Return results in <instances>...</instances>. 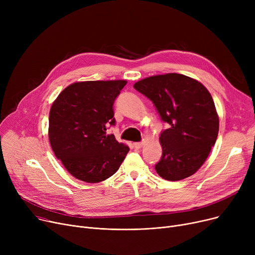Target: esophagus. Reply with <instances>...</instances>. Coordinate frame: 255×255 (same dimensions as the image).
<instances>
[{
	"label": "esophagus",
	"instance_id": "34e87169",
	"mask_svg": "<svg viewBox=\"0 0 255 255\" xmlns=\"http://www.w3.org/2000/svg\"><path fill=\"white\" fill-rule=\"evenodd\" d=\"M142 144H143L142 141H138V142H134V143H133V146H134L135 149H140L141 146H142Z\"/></svg>",
	"mask_w": 255,
	"mask_h": 255
}]
</instances>
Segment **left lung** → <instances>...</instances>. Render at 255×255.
I'll list each match as a JSON object with an SVG mask.
<instances>
[{
	"instance_id": "1",
	"label": "left lung",
	"mask_w": 255,
	"mask_h": 255,
	"mask_svg": "<svg viewBox=\"0 0 255 255\" xmlns=\"http://www.w3.org/2000/svg\"><path fill=\"white\" fill-rule=\"evenodd\" d=\"M134 89L150 99L162 122V156L158 175L168 181L188 178L204 164L217 139L219 119L209 91L197 80L177 73L139 80Z\"/></svg>"
}]
</instances>
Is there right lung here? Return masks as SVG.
I'll return each mask as SVG.
<instances>
[{
  "label": "right lung",
  "instance_id": "add662e5",
  "mask_svg": "<svg viewBox=\"0 0 255 255\" xmlns=\"http://www.w3.org/2000/svg\"><path fill=\"white\" fill-rule=\"evenodd\" d=\"M126 80L74 83L53 102L49 113L51 149L73 177L98 183L112 177L129 152L107 134L115 126L114 103Z\"/></svg>",
  "mask_w": 255,
  "mask_h": 255
}]
</instances>
